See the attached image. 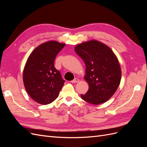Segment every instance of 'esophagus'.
<instances>
[{
    "label": "esophagus",
    "mask_w": 147,
    "mask_h": 147,
    "mask_svg": "<svg viewBox=\"0 0 147 147\" xmlns=\"http://www.w3.org/2000/svg\"><path fill=\"white\" fill-rule=\"evenodd\" d=\"M79 82V79H78V78H75L74 80H73L71 81V83H77V82Z\"/></svg>",
    "instance_id": "34e87169"
}]
</instances>
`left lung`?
<instances>
[{
	"label": "left lung",
	"mask_w": 147,
	"mask_h": 147,
	"mask_svg": "<svg viewBox=\"0 0 147 147\" xmlns=\"http://www.w3.org/2000/svg\"><path fill=\"white\" fill-rule=\"evenodd\" d=\"M86 65L84 79L89 89L81 97L88 103L99 105L112 97L121 81V70L117 56L105 44L90 40L75 47Z\"/></svg>",
	"instance_id": "8db88e82"
}]
</instances>
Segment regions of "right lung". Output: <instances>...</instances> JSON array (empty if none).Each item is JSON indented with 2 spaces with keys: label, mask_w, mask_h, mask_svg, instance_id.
Segmentation results:
<instances>
[{
  "label": "right lung",
  "mask_w": 147,
  "mask_h": 147,
  "mask_svg": "<svg viewBox=\"0 0 147 147\" xmlns=\"http://www.w3.org/2000/svg\"><path fill=\"white\" fill-rule=\"evenodd\" d=\"M65 44L50 41L31 53L23 70V82L28 94L42 105L51 103L64 84L61 73L54 66L56 56Z\"/></svg>",
  "instance_id": "obj_1"
}]
</instances>
